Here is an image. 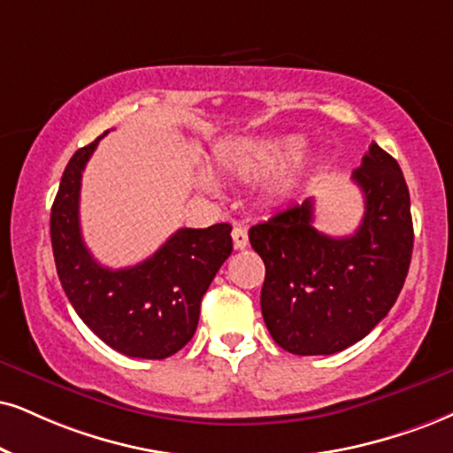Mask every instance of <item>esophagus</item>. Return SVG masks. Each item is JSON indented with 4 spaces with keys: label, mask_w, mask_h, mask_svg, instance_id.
I'll return each mask as SVG.
<instances>
[{
    "label": "esophagus",
    "mask_w": 453,
    "mask_h": 453,
    "mask_svg": "<svg viewBox=\"0 0 453 453\" xmlns=\"http://www.w3.org/2000/svg\"><path fill=\"white\" fill-rule=\"evenodd\" d=\"M248 243H250L248 231H245L243 226L233 228V245H235V250H245L248 248Z\"/></svg>",
    "instance_id": "1"
}]
</instances>
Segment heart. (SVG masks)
Returning a JSON list of instances; mask_svg holds the SVG:
<instances>
[{"instance_id":"heart-1","label":"heart","mask_w":453,"mask_h":453,"mask_svg":"<svg viewBox=\"0 0 453 453\" xmlns=\"http://www.w3.org/2000/svg\"><path fill=\"white\" fill-rule=\"evenodd\" d=\"M300 150V142L296 138H283V141H258V142H237L222 149L218 161L226 172L245 180H260L286 167L288 161L295 159L288 170L273 182L271 195L275 199H286L294 193L298 176L303 172V161L296 159Z\"/></svg>"}]
</instances>
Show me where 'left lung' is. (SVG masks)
Wrapping results in <instances>:
<instances>
[{
	"label": "left lung",
	"instance_id": "left-lung-1",
	"mask_svg": "<svg viewBox=\"0 0 453 453\" xmlns=\"http://www.w3.org/2000/svg\"><path fill=\"white\" fill-rule=\"evenodd\" d=\"M365 199L353 235L312 226V199L250 228L265 260L262 317L275 342L294 355H334L365 338L403 288L414 248L403 172L376 142L353 170Z\"/></svg>",
	"mask_w": 453,
	"mask_h": 453
}]
</instances>
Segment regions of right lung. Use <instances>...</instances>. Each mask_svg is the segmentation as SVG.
Instances as JSON below:
<instances>
[{
	"mask_svg": "<svg viewBox=\"0 0 453 453\" xmlns=\"http://www.w3.org/2000/svg\"><path fill=\"white\" fill-rule=\"evenodd\" d=\"M103 136L75 150L60 178L50 214L56 273L73 309L104 344L136 359H165L197 329L201 298L233 252L231 225L178 228L150 258L127 269L98 265L81 237L80 191Z\"/></svg>",
	"mask_w": 453,
	"mask_h": 453,
	"instance_id": "obj_1",
	"label": "right lung"
}]
</instances>
